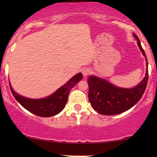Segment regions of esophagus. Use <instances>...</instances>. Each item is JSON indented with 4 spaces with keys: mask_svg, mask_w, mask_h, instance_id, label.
I'll use <instances>...</instances> for the list:
<instances>
[{
    "mask_svg": "<svg viewBox=\"0 0 157 157\" xmlns=\"http://www.w3.org/2000/svg\"><path fill=\"white\" fill-rule=\"evenodd\" d=\"M82 74L84 77H86L90 74V69L88 68H83L82 69Z\"/></svg>",
    "mask_w": 157,
    "mask_h": 157,
    "instance_id": "1",
    "label": "esophagus"
}]
</instances>
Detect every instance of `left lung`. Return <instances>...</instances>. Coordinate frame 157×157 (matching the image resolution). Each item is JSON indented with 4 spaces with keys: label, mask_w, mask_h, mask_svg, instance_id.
I'll return each mask as SVG.
<instances>
[{
    "label": "left lung",
    "mask_w": 157,
    "mask_h": 157,
    "mask_svg": "<svg viewBox=\"0 0 157 157\" xmlns=\"http://www.w3.org/2000/svg\"><path fill=\"white\" fill-rule=\"evenodd\" d=\"M133 36L136 40L141 52L146 60V74L142 81L136 86L122 88L117 86L108 80L91 75L88 78L89 99L91 106L98 113L103 115H117L132 108L142 97L147 87L148 78V62L145 52L138 36Z\"/></svg>",
    "instance_id": "obj_1"
}]
</instances>
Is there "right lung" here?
<instances>
[{
    "instance_id": "add662e5",
    "label": "right lung",
    "mask_w": 157,
    "mask_h": 157,
    "mask_svg": "<svg viewBox=\"0 0 157 157\" xmlns=\"http://www.w3.org/2000/svg\"><path fill=\"white\" fill-rule=\"evenodd\" d=\"M83 78L78 73L70 78L52 94L42 98H31L21 96L13 89L9 81L10 89L17 101L30 112L41 117H49L57 115L64 109L71 89Z\"/></svg>"
}]
</instances>
